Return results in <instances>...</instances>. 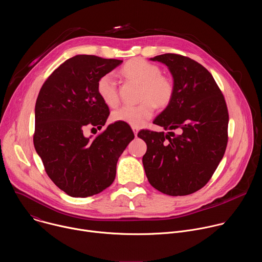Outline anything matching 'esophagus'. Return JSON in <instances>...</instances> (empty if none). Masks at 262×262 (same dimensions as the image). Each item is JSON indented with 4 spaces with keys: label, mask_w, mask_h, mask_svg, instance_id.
I'll return each mask as SVG.
<instances>
[{
    "label": "esophagus",
    "mask_w": 262,
    "mask_h": 262,
    "mask_svg": "<svg viewBox=\"0 0 262 262\" xmlns=\"http://www.w3.org/2000/svg\"><path fill=\"white\" fill-rule=\"evenodd\" d=\"M132 129H133V132H134L135 136L137 137V135H138V132H139V127H135V126H133V127H132Z\"/></svg>",
    "instance_id": "obj_1"
}]
</instances>
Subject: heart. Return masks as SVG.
I'll use <instances>...</instances> for the list:
<instances>
[{
    "instance_id": "1",
    "label": "heart",
    "mask_w": 262,
    "mask_h": 262,
    "mask_svg": "<svg viewBox=\"0 0 262 262\" xmlns=\"http://www.w3.org/2000/svg\"><path fill=\"white\" fill-rule=\"evenodd\" d=\"M122 72L128 79L142 84L141 103L123 105L112 113V119L130 126L141 127L155 113L156 104L164 107L168 105L174 94V83L171 78L163 76L161 68L142 59H134L122 67ZM97 93L108 106L119 103V93L114 73H104L98 79Z\"/></svg>"
}]
</instances>
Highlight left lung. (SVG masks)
Returning <instances> with one entry per match:
<instances>
[{"mask_svg":"<svg viewBox=\"0 0 262 262\" xmlns=\"http://www.w3.org/2000/svg\"><path fill=\"white\" fill-rule=\"evenodd\" d=\"M150 60L168 67L174 94L154 121L169 132L143 129L138 134L147 145L144 170L158 191L169 196L190 195L208 182L225 154L227 105L210 72L198 62L176 54Z\"/></svg>","mask_w":262,"mask_h":262,"instance_id":"8db88e82","label":"left lung"}]
</instances>
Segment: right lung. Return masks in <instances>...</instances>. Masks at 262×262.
<instances>
[{
  "instance_id": "add662e5",
  "label": "right lung",
  "mask_w": 262,
  "mask_h": 262,
  "mask_svg": "<svg viewBox=\"0 0 262 262\" xmlns=\"http://www.w3.org/2000/svg\"><path fill=\"white\" fill-rule=\"evenodd\" d=\"M122 62L74 56L54 70L37 97L36 152L49 177L71 197L93 196L113 183L118 159L135 138L123 122L107 125L95 138L84 136L87 125L105 124L110 112L97 93V81Z\"/></svg>"
}]
</instances>
